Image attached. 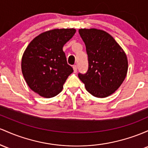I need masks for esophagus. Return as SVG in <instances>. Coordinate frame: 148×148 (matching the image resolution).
<instances>
[{
	"instance_id": "obj_1",
	"label": "esophagus",
	"mask_w": 148,
	"mask_h": 148,
	"mask_svg": "<svg viewBox=\"0 0 148 148\" xmlns=\"http://www.w3.org/2000/svg\"><path fill=\"white\" fill-rule=\"evenodd\" d=\"M73 71H74V72L75 73H76L77 72V66L76 65H74L73 66Z\"/></svg>"
}]
</instances>
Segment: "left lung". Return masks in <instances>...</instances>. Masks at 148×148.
Segmentation results:
<instances>
[{
	"mask_svg": "<svg viewBox=\"0 0 148 148\" xmlns=\"http://www.w3.org/2000/svg\"><path fill=\"white\" fill-rule=\"evenodd\" d=\"M79 34L85 44L89 61L87 73H79V78L92 96H109L127 76V55L113 37L103 30L80 29Z\"/></svg>",
	"mask_w": 148,
	"mask_h": 148,
	"instance_id": "obj_1",
	"label": "left lung"
}]
</instances>
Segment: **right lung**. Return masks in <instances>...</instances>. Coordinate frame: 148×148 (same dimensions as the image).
I'll list each match as a JSON object with an SVG mask.
<instances>
[{
	"label": "right lung",
	"mask_w": 148,
	"mask_h": 148,
	"mask_svg": "<svg viewBox=\"0 0 148 148\" xmlns=\"http://www.w3.org/2000/svg\"><path fill=\"white\" fill-rule=\"evenodd\" d=\"M75 29H53L36 36L25 49L21 71L30 89L45 98L59 94L73 69L67 64L63 47Z\"/></svg>",
	"instance_id": "obj_1"
}]
</instances>
